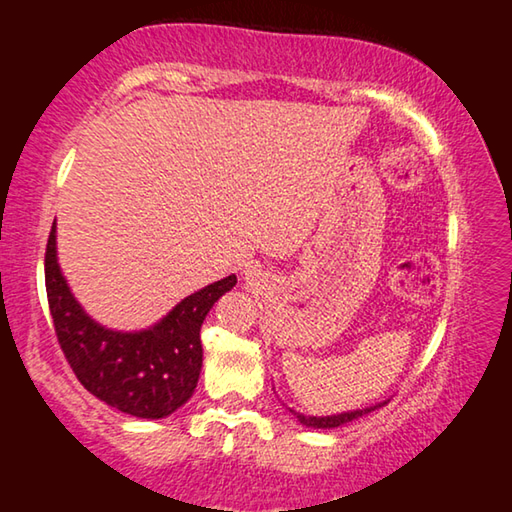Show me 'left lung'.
<instances>
[{"label": "left lung", "instance_id": "obj_1", "mask_svg": "<svg viewBox=\"0 0 512 512\" xmlns=\"http://www.w3.org/2000/svg\"><path fill=\"white\" fill-rule=\"evenodd\" d=\"M384 404L386 402H379V404H372V407L356 409V411H342V414H333V416H305V414H301V411H294V409H289V411H292V414L299 418V423L305 427H315V430H331V427L352 423V421H356V418H361L365 414H370V411L384 407Z\"/></svg>", "mask_w": 512, "mask_h": 512}]
</instances>
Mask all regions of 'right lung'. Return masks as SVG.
Instances as JSON below:
<instances>
[{"mask_svg":"<svg viewBox=\"0 0 512 512\" xmlns=\"http://www.w3.org/2000/svg\"><path fill=\"white\" fill-rule=\"evenodd\" d=\"M234 285L236 276L211 282L149 329L112 331L91 319L68 287L55 225L45 248V289L61 352L91 395L135 418H165L190 400L202 370V322Z\"/></svg>","mask_w":512,"mask_h":512,"instance_id":"right-lung-1","label":"right lung"}]
</instances>
